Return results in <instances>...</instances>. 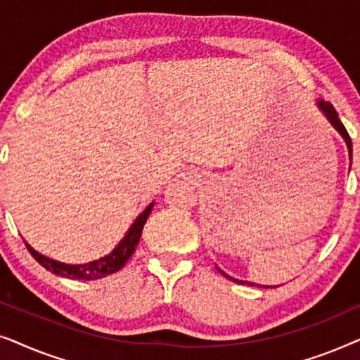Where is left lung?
Returning <instances> with one entry per match:
<instances>
[{
    "mask_svg": "<svg viewBox=\"0 0 360 360\" xmlns=\"http://www.w3.org/2000/svg\"><path fill=\"white\" fill-rule=\"evenodd\" d=\"M318 108L319 110L323 111V115L326 116V120L331 122V126L334 127V129H336L339 134L342 136V139L346 141V146H347V150H349V159L352 160V142H351V137H349V134H347V131H346V127H344V124L341 122V120H339V116H338V112H336V110H334V106L331 105V103L329 101H324V100H318ZM221 274L224 275V277H228L229 280H233V282H236V283H240V285H250V287H255V283H250V282H245V280H238V278H233V277H229L228 274H224L223 270L221 269H218ZM257 287H264V285H257ZM264 288H269V285L267 287H264Z\"/></svg>",
    "mask_w": 360,
    "mask_h": 360,
    "instance_id": "1",
    "label": "left lung"
}]
</instances>
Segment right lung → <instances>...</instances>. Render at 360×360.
Here are the masks:
<instances>
[{
    "label": "right lung",
    "mask_w": 360,
    "mask_h": 360,
    "mask_svg": "<svg viewBox=\"0 0 360 360\" xmlns=\"http://www.w3.org/2000/svg\"><path fill=\"white\" fill-rule=\"evenodd\" d=\"M152 208H154V201H152V203L147 206L139 216H137V219L134 221V224L131 226L129 231H127V234L121 239V243L117 244L110 254L88 264L70 265V264L57 262V260H52L46 257V255L39 254L37 250H34L27 243L24 244H26V248L29 252H31L32 257L36 259L44 269L49 270V272L60 275V277L72 278V280H98V278L106 277V275L115 274L117 270L124 267V264L129 260L131 255L134 254L137 244H139L142 229H144V224L147 218H149Z\"/></svg>",
    "instance_id": "1"
}]
</instances>
